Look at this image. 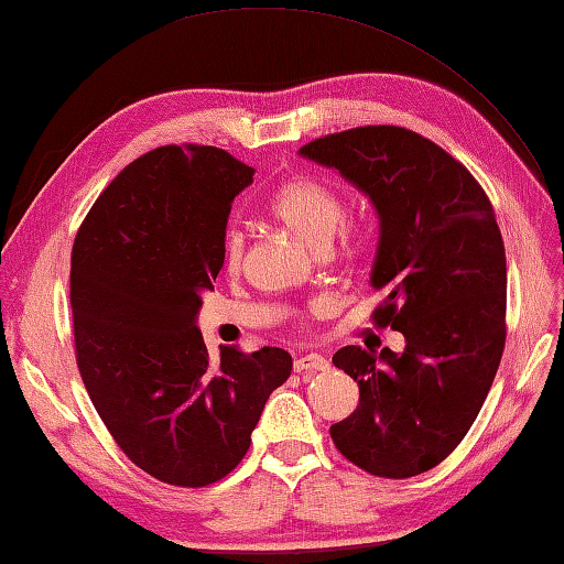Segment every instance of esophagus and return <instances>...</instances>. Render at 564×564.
Returning <instances> with one entry per match:
<instances>
[{"mask_svg": "<svg viewBox=\"0 0 564 564\" xmlns=\"http://www.w3.org/2000/svg\"><path fill=\"white\" fill-rule=\"evenodd\" d=\"M295 372H322V370H329V360L324 356H317V352H307V356L297 358L293 362Z\"/></svg>", "mask_w": 564, "mask_h": 564, "instance_id": "esophagus-1", "label": "esophagus"}]
</instances>
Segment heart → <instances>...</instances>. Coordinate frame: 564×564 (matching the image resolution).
<instances>
[{"label":"heart","mask_w":564,"mask_h":564,"mask_svg":"<svg viewBox=\"0 0 564 564\" xmlns=\"http://www.w3.org/2000/svg\"><path fill=\"white\" fill-rule=\"evenodd\" d=\"M267 208L312 250H326L344 267H360L372 250V230L362 220L346 218L348 206L344 194L324 180L305 175L285 180L269 196ZM242 257V232L230 228L223 238V267L238 271Z\"/></svg>","instance_id":"obj_1"}]
</instances>
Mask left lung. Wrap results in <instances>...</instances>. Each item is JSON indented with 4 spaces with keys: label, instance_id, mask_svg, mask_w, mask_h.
I'll return each mask as SVG.
<instances>
[{
    "label": "left lung",
    "instance_id": "left-lung-1",
    "mask_svg": "<svg viewBox=\"0 0 564 564\" xmlns=\"http://www.w3.org/2000/svg\"><path fill=\"white\" fill-rule=\"evenodd\" d=\"M300 153L372 199V285L384 293L372 322L405 338L403 352H334L360 401L332 440L372 476L425 474L459 447L502 360L507 259L495 208L464 163L405 127L346 129Z\"/></svg>",
    "mask_w": 564,
    "mask_h": 564
}]
</instances>
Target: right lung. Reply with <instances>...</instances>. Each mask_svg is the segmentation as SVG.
<instances>
[{
  "instance_id": "add662e5",
  "label": "right lung",
  "mask_w": 564,
  "mask_h": 564,
  "mask_svg": "<svg viewBox=\"0 0 564 564\" xmlns=\"http://www.w3.org/2000/svg\"><path fill=\"white\" fill-rule=\"evenodd\" d=\"M252 175L216 147L153 149L100 192L74 238L78 372L117 447L167 486L226 478L291 377L283 348L220 346L212 360L194 324L223 269L230 204Z\"/></svg>"
}]
</instances>
